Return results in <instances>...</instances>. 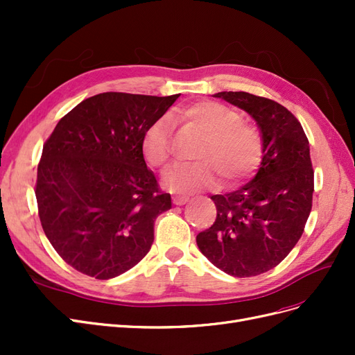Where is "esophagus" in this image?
I'll use <instances>...</instances> for the list:
<instances>
[{
  "label": "esophagus",
  "instance_id": "esophagus-1",
  "mask_svg": "<svg viewBox=\"0 0 355 355\" xmlns=\"http://www.w3.org/2000/svg\"><path fill=\"white\" fill-rule=\"evenodd\" d=\"M189 201V198L187 196H175L173 197V204H176V206H184V204H187Z\"/></svg>",
  "mask_w": 355,
  "mask_h": 355
}]
</instances>
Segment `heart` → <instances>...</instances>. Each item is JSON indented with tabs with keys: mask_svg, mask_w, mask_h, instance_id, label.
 <instances>
[{
	"mask_svg": "<svg viewBox=\"0 0 355 355\" xmlns=\"http://www.w3.org/2000/svg\"><path fill=\"white\" fill-rule=\"evenodd\" d=\"M184 116L206 136L197 163H178L163 175L166 188L176 192H194L216 184L222 175L227 184L250 176L263 155L262 135L254 124L241 121V114L213 101L191 105ZM142 154L151 167H163L171 157V121L158 118L146 128ZM218 170L216 171V168Z\"/></svg>",
	"mask_w": 355,
	"mask_h": 355,
	"instance_id": "heart-1",
	"label": "heart"
}]
</instances>
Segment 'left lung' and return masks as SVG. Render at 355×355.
Returning <instances> with one entry per match:
<instances>
[{
	"mask_svg": "<svg viewBox=\"0 0 355 355\" xmlns=\"http://www.w3.org/2000/svg\"><path fill=\"white\" fill-rule=\"evenodd\" d=\"M213 96L253 116L263 155L249 184L211 196L216 220L197 235V244L223 272L259 275L280 263L304 232L314 192L309 142L297 118L280 103L245 92Z\"/></svg>",
	"mask_w": 355,
	"mask_h": 355,
	"instance_id": "1",
	"label": "left lung"
}]
</instances>
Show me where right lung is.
<instances>
[{"mask_svg": "<svg viewBox=\"0 0 355 355\" xmlns=\"http://www.w3.org/2000/svg\"><path fill=\"white\" fill-rule=\"evenodd\" d=\"M179 94L108 92L69 111L42 148L35 196L46 237L75 270L110 280L141 262L171 207L146 167L142 139Z\"/></svg>", "mask_w": 355, "mask_h": 355, "instance_id": "1", "label": "right lung"}]
</instances>
